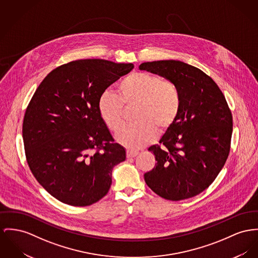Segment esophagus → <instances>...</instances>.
<instances>
[{"label":"esophagus","instance_id":"obj_1","mask_svg":"<svg viewBox=\"0 0 258 258\" xmlns=\"http://www.w3.org/2000/svg\"><path fill=\"white\" fill-rule=\"evenodd\" d=\"M138 154H139L138 151H133V150H127V152H126V155H127L128 158H130V157H135Z\"/></svg>","mask_w":258,"mask_h":258}]
</instances>
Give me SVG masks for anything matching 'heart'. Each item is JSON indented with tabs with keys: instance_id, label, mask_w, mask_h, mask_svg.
<instances>
[{
	"instance_id": "heart-1",
	"label": "heart",
	"mask_w": 258,
	"mask_h": 258,
	"mask_svg": "<svg viewBox=\"0 0 258 258\" xmlns=\"http://www.w3.org/2000/svg\"><path fill=\"white\" fill-rule=\"evenodd\" d=\"M181 94L168 79L147 72H135L117 86V94L105 90L100 96L98 109L104 124L116 132L123 123L124 106L136 105L133 120L116 135L125 147L136 150L150 144L158 132L171 128L181 111Z\"/></svg>"
}]
</instances>
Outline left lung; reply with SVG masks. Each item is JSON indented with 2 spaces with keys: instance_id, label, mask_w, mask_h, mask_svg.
I'll return each instance as SVG.
<instances>
[{
  "instance_id": "1",
  "label": "left lung",
  "mask_w": 258,
  "mask_h": 258,
  "mask_svg": "<svg viewBox=\"0 0 258 258\" xmlns=\"http://www.w3.org/2000/svg\"><path fill=\"white\" fill-rule=\"evenodd\" d=\"M139 69L173 81L180 90V114L149 151L154 169L147 185L169 201L192 198L215 180L230 153L233 117L223 93L204 71L180 60L144 62Z\"/></svg>"
}]
</instances>
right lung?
I'll return each mask as SVG.
<instances>
[{"label": "right lung", "mask_w": 258, "mask_h": 258, "mask_svg": "<svg viewBox=\"0 0 258 258\" xmlns=\"http://www.w3.org/2000/svg\"><path fill=\"white\" fill-rule=\"evenodd\" d=\"M132 63L79 59L51 71L28 104L22 137L28 166L59 202L91 206L107 194L113 167L126 159L98 109L103 91Z\"/></svg>", "instance_id": "1"}]
</instances>
